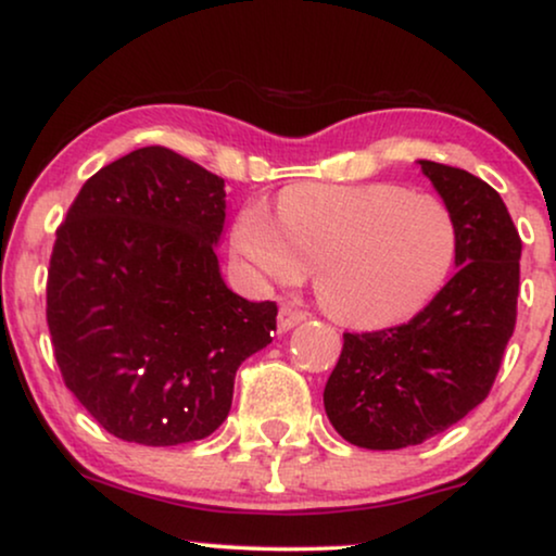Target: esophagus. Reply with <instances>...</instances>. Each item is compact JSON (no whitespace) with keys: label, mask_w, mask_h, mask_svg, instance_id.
Instances as JSON below:
<instances>
[{"label":"esophagus","mask_w":556,"mask_h":556,"mask_svg":"<svg viewBox=\"0 0 556 556\" xmlns=\"http://www.w3.org/2000/svg\"><path fill=\"white\" fill-rule=\"evenodd\" d=\"M305 313H302V309H298V307H290V305H282L279 307V317H277V325H279V332H287V330H292L294 325H300L302 320H305Z\"/></svg>","instance_id":"esophagus-1"}]
</instances>
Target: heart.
Returning <instances> with one entry per match:
<instances>
[{
  "instance_id": "obj_1",
  "label": "heart",
  "mask_w": 556,
  "mask_h": 556,
  "mask_svg": "<svg viewBox=\"0 0 556 556\" xmlns=\"http://www.w3.org/2000/svg\"><path fill=\"white\" fill-rule=\"evenodd\" d=\"M231 236L266 282L298 285L317 269L323 307L368 330L421 313L457 258L447 205L391 182L294 185L279 195L277 220L264 205H247Z\"/></svg>"
}]
</instances>
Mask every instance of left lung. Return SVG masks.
Returning a JSON list of instances; mask_svg holds the SVG:
<instances>
[{"label": "left lung", "instance_id": "left-lung-1", "mask_svg": "<svg viewBox=\"0 0 556 556\" xmlns=\"http://www.w3.org/2000/svg\"><path fill=\"white\" fill-rule=\"evenodd\" d=\"M457 224L455 277L409 323L345 332L325 414L340 438L402 450L483 402L516 325L521 239L506 203L465 169L419 160Z\"/></svg>", "mask_w": 556, "mask_h": 556}]
</instances>
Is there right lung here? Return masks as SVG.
<instances>
[{
    "label": "right lung",
    "instance_id": "1",
    "mask_svg": "<svg viewBox=\"0 0 556 556\" xmlns=\"http://www.w3.org/2000/svg\"><path fill=\"white\" fill-rule=\"evenodd\" d=\"M224 177L142 147L88 177L48 269V328L63 381L118 440H203L231 412L236 371L271 343L274 302L220 277Z\"/></svg>",
    "mask_w": 556,
    "mask_h": 556
}]
</instances>
